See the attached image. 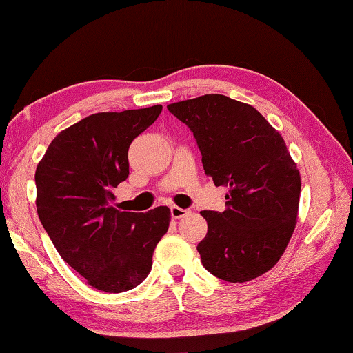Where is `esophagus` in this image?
<instances>
[{
	"instance_id": "esophagus-1",
	"label": "esophagus",
	"mask_w": 353,
	"mask_h": 353,
	"mask_svg": "<svg viewBox=\"0 0 353 353\" xmlns=\"http://www.w3.org/2000/svg\"><path fill=\"white\" fill-rule=\"evenodd\" d=\"M187 213H188V210H185V208H181V207H177V205H172L171 207V216L174 218V219L183 218Z\"/></svg>"
}]
</instances>
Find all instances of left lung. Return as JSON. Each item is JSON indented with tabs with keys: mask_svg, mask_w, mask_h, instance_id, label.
<instances>
[{
	"mask_svg": "<svg viewBox=\"0 0 353 353\" xmlns=\"http://www.w3.org/2000/svg\"><path fill=\"white\" fill-rule=\"evenodd\" d=\"M168 110L193 132L205 174L229 188L224 212H201L208 225L198 244L202 265L232 283L260 277L283 255L297 219L301 174L285 140L252 105L224 94Z\"/></svg>",
	"mask_w": 353,
	"mask_h": 353,
	"instance_id": "1",
	"label": "left lung"
}]
</instances>
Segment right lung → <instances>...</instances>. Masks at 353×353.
Masks as SVG:
<instances>
[{
  "instance_id": "obj_1",
  "label": "right lung",
  "mask_w": 353,
  "mask_h": 353,
  "mask_svg": "<svg viewBox=\"0 0 353 353\" xmlns=\"http://www.w3.org/2000/svg\"><path fill=\"white\" fill-rule=\"evenodd\" d=\"M162 105L103 112L62 130L35 171L37 213L62 259L93 288H135L170 227L168 207L146 213L112 207V190L129 176L130 143L151 126Z\"/></svg>"
}]
</instances>
